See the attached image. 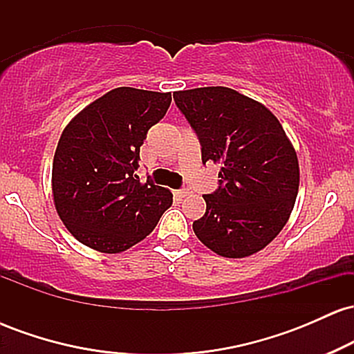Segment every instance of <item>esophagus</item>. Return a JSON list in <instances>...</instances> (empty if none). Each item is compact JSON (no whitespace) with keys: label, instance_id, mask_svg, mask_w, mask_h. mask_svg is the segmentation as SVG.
Masks as SVG:
<instances>
[{"label":"esophagus","instance_id":"esophagus-1","mask_svg":"<svg viewBox=\"0 0 354 354\" xmlns=\"http://www.w3.org/2000/svg\"><path fill=\"white\" fill-rule=\"evenodd\" d=\"M189 193H191L189 189H180V191H176V193H174V194H176L178 198H185V196H188Z\"/></svg>","mask_w":354,"mask_h":354}]
</instances>
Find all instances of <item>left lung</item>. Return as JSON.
<instances>
[{
	"label": "left lung",
	"mask_w": 354,
	"mask_h": 354,
	"mask_svg": "<svg viewBox=\"0 0 354 354\" xmlns=\"http://www.w3.org/2000/svg\"><path fill=\"white\" fill-rule=\"evenodd\" d=\"M201 143L203 163L221 165L219 188L205 194L193 223L198 239L225 258H246L270 245L290 219L299 188L298 154L265 104L225 86L174 93Z\"/></svg>",
	"instance_id": "left-lung-1"
}]
</instances>
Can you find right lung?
Instances as JSON below:
<instances>
[{"instance_id":"right-lung-1","label":"right lung","mask_w":354,"mask_h":354,"mask_svg":"<svg viewBox=\"0 0 354 354\" xmlns=\"http://www.w3.org/2000/svg\"><path fill=\"white\" fill-rule=\"evenodd\" d=\"M171 93L115 88L61 133L51 188L58 216L84 246L116 254L143 241L171 206V191L135 174L146 133L168 111Z\"/></svg>"}]
</instances>
